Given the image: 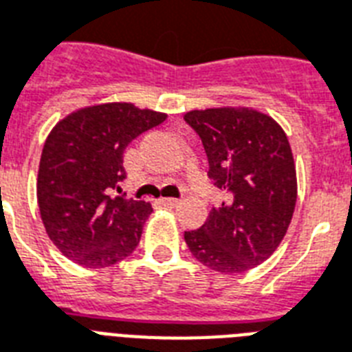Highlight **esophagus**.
Instances as JSON below:
<instances>
[{
  "mask_svg": "<svg viewBox=\"0 0 352 352\" xmlns=\"http://www.w3.org/2000/svg\"><path fill=\"white\" fill-rule=\"evenodd\" d=\"M178 201L179 200H176V198H162V200H160V204L165 207H176L178 206Z\"/></svg>",
  "mask_w": 352,
  "mask_h": 352,
  "instance_id": "esophagus-1",
  "label": "esophagus"
}]
</instances>
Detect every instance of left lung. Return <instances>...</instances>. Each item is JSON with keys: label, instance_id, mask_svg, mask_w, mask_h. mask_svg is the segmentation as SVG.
<instances>
[{"label": "left lung", "instance_id": "8db88e82", "mask_svg": "<svg viewBox=\"0 0 352 352\" xmlns=\"http://www.w3.org/2000/svg\"><path fill=\"white\" fill-rule=\"evenodd\" d=\"M184 119L200 135L209 178L226 200L200 230L185 231L190 253L220 274L264 263L287 235L298 200L292 148L275 119L255 108L190 110Z\"/></svg>", "mask_w": 352, "mask_h": 352}]
</instances>
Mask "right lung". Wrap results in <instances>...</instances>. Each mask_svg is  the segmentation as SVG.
Instances as JSON below:
<instances>
[{
  "label": "right lung",
  "mask_w": 352,
  "mask_h": 352,
  "mask_svg": "<svg viewBox=\"0 0 352 352\" xmlns=\"http://www.w3.org/2000/svg\"><path fill=\"white\" fill-rule=\"evenodd\" d=\"M167 113L132 102L84 106L60 119L43 145L36 179L49 239L73 263L106 268L138 248L152 206L121 192L122 152Z\"/></svg>",
  "instance_id": "right-lung-1"
}]
</instances>
